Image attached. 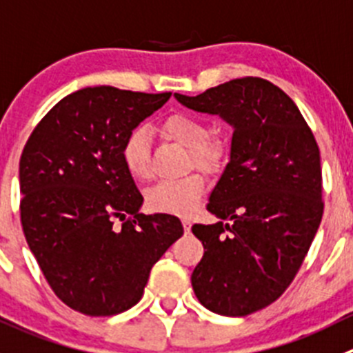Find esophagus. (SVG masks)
I'll use <instances>...</instances> for the list:
<instances>
[{"mask_svg":"<svg viewBox=\"0 0 353 353\" xmlns=\"http://www.w3.org/2000/svg\"><path fill=\"white\" fill-rule=\"evenodd\" d=\"M183 228H184V231H186V232L191 231V221H190V219H183Z\"/></svg>","mask_w":353,"mask_h":353,"instance_id":"34e87169","label":"esophagus"}]
</instances>
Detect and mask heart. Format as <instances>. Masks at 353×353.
Returning <instances> with one entry per match:
<instances>
[{
    "mask_svg": "<svg viewBox=\"0 0 353 353\" xmlns=\"http://www.w3.org/2000/svg\"><path fill=\"white\" fill-rule=\"evenodd\" d=\"M162 132L172 141L179 143L190 153V162L205 172H214L221 167L224 148L219 141L208 138L203 121L186 114H174L162 122ZM125 170L134 179H146L150 174V132L139 125L129 131L121 148ZM205 179L201 174H188L174 181H160L146 191V205L162 214L190 215L200 205L205 193Z\"/></svg>",
    "mask_w": 353,
    "mask_h": 353,
    "instance_id": "b5f03b06",
    "label": "heart"
}]
</instances>
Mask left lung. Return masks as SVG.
<instances>
[{
	"label": "left lung",
	"instance_id": "8db88e82",
	"mask_svg": "<svg viewBox=\"0 0 353 353\" xmlns=\"http://www.w3.org/2000/svg\"><path fill=\"white\" fill-rule=\"evenodd\" d=\"M174 97L232 128L229 162L207 205L221 221L191 228L205 248L191 285L212 312L248 316L285 293L319 229V146L292 98L265 79Z\"/></svg>",
	"mask_w": 353,
	"mask_h": 353
}]
</instances>
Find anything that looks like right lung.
I'll return each instance as SVG.
<instances>
[{
  "label": "right lung",
  "instance_id": "right-lung-1",
  "mask_svg": "<svg viewBox=\"0 0 353 353\" xmlns=\"http://www.w3.org/2000/svg\"><path fill=\"white\" fill-rule=\"evenodd\" d=\"M169 98L79 90L44 115L20 157L27 245L54 295L85 316L136 305L152 268L184 232L174 215L139 214L143 196L121 157L129 131Z\"/></svg>",
  "mask_w": 353,
  "mask_h": 353
}]
</instances>
